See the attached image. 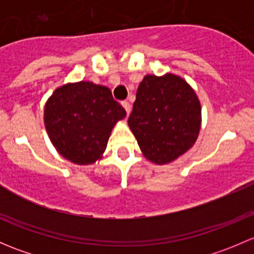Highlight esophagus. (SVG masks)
<instances>
[{
    "label": "esophagus",
    "mask_w": 254,
    "mask_h": 254,
    "mask_svg": "<svg viewBox=\"0 0 254 254\" xmlns=\"http://www.w3.org/2000/svg\"><path fill=\"white\" fill-rule=\"evenodd\" d=\"M122 106L124 107V109H125V111H127V114H130V112H131V106H130L129 102L124 101V102H123V103H122Z\"/></svg>",
    "instance_id": "34e87169"
}]
</instances>
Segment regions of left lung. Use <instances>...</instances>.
Returning a JSON list of instances; mask_svg holds the SVG:
<instances>
[{"label": "left lung", "mask_w": 254, "mask_h": 254, "mask_svg": "<svg viewBox=\"0 0 254 254\" xmlns=\"http://www.w3.org/2000/svg\"><path fill=\"white\" fill-rule=\"evenodd\" d=\"M142 155L168 165L193 147L201 127V106L190 84L175 73L146 75L127 119Z\"/></svg>", "instance_id": "8db88e82"}]
</instances>
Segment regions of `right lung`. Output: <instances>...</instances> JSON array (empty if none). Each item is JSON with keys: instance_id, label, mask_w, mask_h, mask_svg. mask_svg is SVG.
<instances>
[{"instance_id": "add662e5", "label": "right lung", "mask_w": 254, "mask_h": 254, "mask_svg": "<svg viewBox=\"0 0 254 254\" xmlns=\"http://www.w3.org/2000/svg\"><path fill=\"white\" fill-rule=\"evenodd\" d=\"M125 115L108 87L79 81L58 87L49 97L44 125L63 157L86 166L102 160L113 127Z\"/></svg>"}]
</instances>
